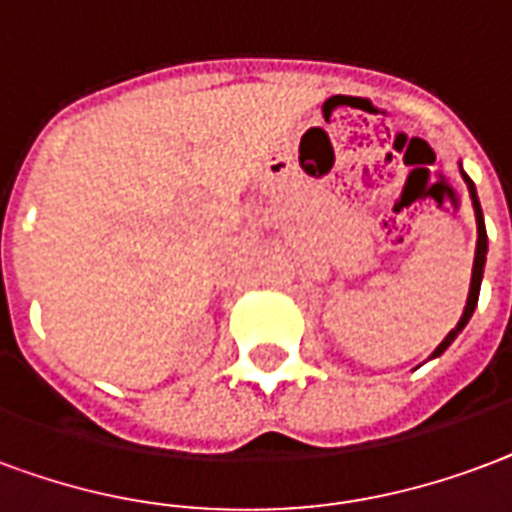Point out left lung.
I'll use <instances>...</instances> for the list:
<instances>
[{"label":"left lung","mask_w":512,"mask_h":512,"mask_svg":"<svg viewBox=\"0 0 512 512\" xmlns=\"http://www.w3.org/2000/svg\"><path fill=\"white\" fill-rule=\"evenodd\" d=\"M461 176L467 181V189H469V198H472V208H475V222H478V246H475V266H472V282H469V295H467V306H464V314H461V320L453 331L442 339L437 350L431 352V358H437L442 352L448 350L453 339H456L458 333L464 331V325L469 323V317L475 312V306H478V295H480V279H483V266H486V252H488V238H486V225H483V211H480V200H478V192H475V184L469 179L467 173L461 170Z\"/></svg>","instance_id":"left-lung-1"}]
</instances>
